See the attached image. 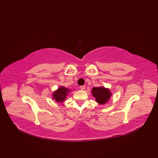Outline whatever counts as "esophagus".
<instances>
[{"mask_svg":"<svg viewBox=\"0 0 158 158\" xmlns=\"http://www.w3.org/2000/svg\"><path fill=\"white\" fill-rule=\"evenodd\" d=\"M80 88L81 90H84L85 89V86H84V85H81Z\"/></svg>","mask_w":158,"mask_h":158,"instance_id":"34e87169","label":"esophagus"}]
</instances>
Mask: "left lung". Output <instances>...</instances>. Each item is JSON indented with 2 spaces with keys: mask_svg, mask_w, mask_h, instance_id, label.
<instances>
[{
  "mask_svg": "<svg viewBox=\"0 0 158 158\" xmlns=\"http://www.w3.org/2000/svg\"><path fill=\"white\" fill-rule=\"evenodd\" d=\"M91 93L95 98V101L99 105L106 104L112 96V93L110 89L103 86L94 87Z\"/></svg>",
  "mask_w": 158,
  "mask_h": 158,
  "instance_id": "1",
  "label": "left lung"
}]
</instances>
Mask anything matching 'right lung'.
<instances>
[{
  "mask_svg": "<svg viewBox=\"0 0 158 158\" xmlns=\"http://www.w3.org/2000/svg\"><path fill=\"white\" fill-rule=\"evenodd\" d=\"M70 91L71 89L64 86H59L58 89L52 92V98L59 103L60 102H64L66 99V97L68 96Z\"/></svg>",
  "mask_w": 158,
  "mask_h": 158,
  "instance_id": "add662e5",
  "label": "right lung"
}]
</instances>
